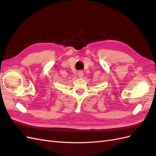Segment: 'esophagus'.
Returning <instances> with one entry per match:
<instances>
[{
  "mask_svg": "<svg viewBox=\"0 0 156 156\" xmlns=\"http://www.w3.org/2000/svg\"><path fill=\"white\" fill-rule=\"evenodd\" d=\"M77 75H78L79 77H80V78H82L84 76V75H84L83 74V71H81V70L78 71V72H77Z\"/></svg>",
  "mask_w": 156,
  "mask_h": 156,
  "instance_id": "obj_1",
  "label": "esophagus"
}]
</instances>
